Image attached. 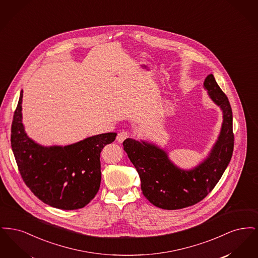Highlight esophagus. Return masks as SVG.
Masks as SVG:
<instances>
[{"mask_svg": "<svg viewBox=\"0 0 258 258\" xmlns=\"http://www.w3.org/2000/svg\"><path fill=\"white\" fill-rule=\"evenodd\" d=\"M127 137H130V134L126 131H121L118 135H117V141L122 143L124 139H126Z\"/></svg>", "mask_w": 258, "mask_h": 258, "instance_id": "34e87169", "label": "esophagus"}]
</instances>
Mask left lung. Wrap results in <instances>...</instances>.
<instances>
[{
  "label": "left lung",
  "instance_id": "obj_1",
  "mask_svg": "<svg viewBox=\"0 0 258 258\" xmlns=\"http://www.w3.org/2000/svg\"><path fill=\"white\" fill-rule=\"evenodd\" d=\"M212 100L223 113L221 134L208 158L191 170L178 168L166 152L144 141L127 138L123 150L141 180L144 197L156 207L178 210L192 206L208 196L230 162L234 148L232 109L226 95L209 74L204 81Z\"/></svg>",
  "mask_w": 258,
  "mask_h": 258
}]
</instances>
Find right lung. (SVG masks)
Returning a JSON list of instances; mask_svg holds the SVG:
<instances>
[{
	"label": "right lung",
	"instance_id": "1",
	"mask_svg": "<svg viewBox=\"0 0 258 258\" xmlns=\"http://www.w3.org/2000/svg\"><path fill=\"white\" fill-rule=\"evenodd\" d=\"M20 93L14 111L11 143L26 185L45 204L61 210L85 207L99 189L100 153L117 134L95 135L69 146L43 147L25 133Z\"/></svg>",
	"mask_w": 258,
	"mask_h": 258
}]
</instances>
